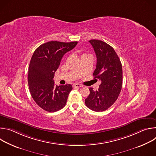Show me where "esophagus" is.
Instances as JSON below:
<instances>
[{
  "mask_svg": "<svg viewBox=\"0 0 156 156\" xmlns=\"http://www.w3.org/2000/svg\"><path fill=\"white\" fill-rule=\"evenodd\" d=\"M73 87L74 88H76V87H83V86L81 85V84H80L75 83V84H73Z\"/></svg>",
  "mask_w": 156,
  "mask_h": 156,
  "instance_id": "esophagus-1",
  "label": "esophagus"
}]
</instances>
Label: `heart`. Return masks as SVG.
<instances>
[{
  "mask_svg": "<svg viewBox=\"0 0 156 156\" xmlns=\"http://www.w3.org/2000/svg\"><path fill=\"white\" fill-rule=\"evenodd\" d=\"M87 55V54H83L82 56H83V55Z\"/></svg>",
  "mask_w": 156,
  "mask_h": 156,
  "instance_id": "1",
  "label": "heart"
}]
</instances>
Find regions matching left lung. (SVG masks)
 <instances>
[{
	"instance_id": "8db88e82",
	"label": "left lung",
	"mask_w": 156,
	"mask_h": 156,
	"mask_svg": "<svg viewBox=\"0 0 156 156\" xmlns=\"http://www.w3.org/2000/svg\"><path fill=\"white\" fill-rule=\"evenodd\" d=\"M97 57L94 78L101 81L98 91L90 87V94L85 99L86 105L96 112H102L112 105L117 99L122 87V66L114 48L106 42L89 41Z\"/></svg>"
}]
</instances>
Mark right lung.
Listing matches in <instances>:
<instances>
[{
	"label": "right lung",
	"mask_w": 156,
	"mask_h": 156,
	"mask_svg": "<svg viewBox=\"0 0 156 156\" xmlns=\"http://www.w3.org/2000/svg\"><path fill=\"white\" fill-rule=\"evenodd\" d=\"M77 43L49 41L34 52L28 68V86L33 99L43 110L54 112L65 105L72 86H55L53 78L64 54Z\"/></svg>",
	"instance_id": "1"
}]
</instances>
